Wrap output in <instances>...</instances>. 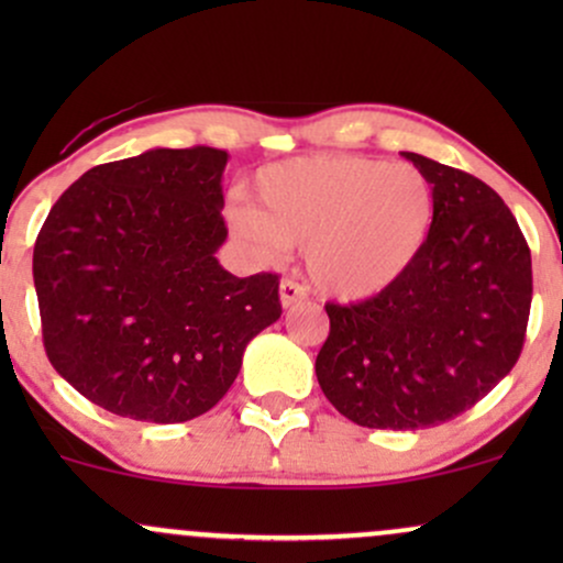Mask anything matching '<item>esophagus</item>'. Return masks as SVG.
<instances>
[{
    "instance_id": "obj_1",
    "label": "esophagus",
    "mask_w": 563,
    "mask_h": 563,
    "mask_svg": "<svg viewBox=\"0 0 563 563\" xmlns=\"http://www.w3.org/2000/svg\"><path fill=\"white\" fill-rule=\"evenodd\" d=\"M303 296H307V288L299 286V283L288 280V277H286V280H280V303H283V307H286V309L294 307V303L301 301Z\"/></svg>"
}]
</instances>
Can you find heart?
I'll list each match as a JSON object with an SVG mask.
<instances>
[{"label":"heart","mask_w":563,"mask_h":563,"mask_svg":"<svg viewBox=\"0 0 563 563\" xmlns=\"http://www.w3.org/2000/svg\"><path fill=\"white\" fill-rule=\"evenodd\" d=\"M260 209L230 206L228 224L260 256L303 245L309 280L335 301L389 290L421 260L437 219L429 177L412 164L303 156L264 166Z\"/></svg>","instance_id":"heart-1"}]
</instances>
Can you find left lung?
<instances>
[{"label": "left lung", "instance_id": "obj_1", "mask_svg": "<svg viewBox=\"0 0 563 563\" xmlns=\"http://www.w3.org/2000/svg\"><path fill=\"white\" fill-rule=\"evenodd\" d=\"M434 185L421 260L384 294L325 303L314 373L341 416L367 429L452 421L508 376L525 346L532 256L503 198L471 174L402 153Z\"/></svg>", "mask_w": 563, "mask_h": 563}]
</instances>
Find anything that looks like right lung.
<instances>
[{"instance_id":"add662e5","label":"right lung","mask_w":563,"mask_h":563,"mask_svg":"<svg viewBox=\"0 0 563 563\" xmlns=\"http://www.w3.org/2000/svg\"><path fill=\"white\" fill-rule=\"evenodd\" d=\"M217 147H153L81 174L34 245L49 363L121 418L183 423L228 394L280 318L277 275L235 277Z\"/></svg>"}]
</instances>
